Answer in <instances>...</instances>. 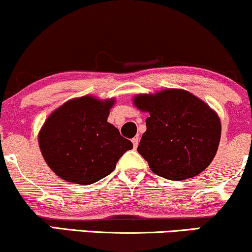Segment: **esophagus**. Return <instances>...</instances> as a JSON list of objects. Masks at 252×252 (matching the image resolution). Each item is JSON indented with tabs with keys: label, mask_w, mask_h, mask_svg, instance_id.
Masks as SVG:
<instances>
[{
	"label": "esophagus",
	"mask_w": 252,
	"mask_h": 252,
	"mask_svg": "<svg viewBox=\"0 0 252 252\" xmlns=\"http://www.w3.org/2000/svg\"><path fill=\"white\" fill-rule=\"evenodd\" d=\"M131 142H132V144H133V149H137V146H138V143H139L138 137H133Z\"/></svg>",
	"instance_id": "esophagus-1"
}]
</instances>
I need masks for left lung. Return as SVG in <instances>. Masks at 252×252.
<instances>
[{
	"label": "left lung",
	"mask_w": 252,
	"mask_h": 252,
	"mask_svg": "<svg viewBox=\"0 0 252 252\" xmlns=\"http://www.w3.org/2000/svg\"><path fill=\"white\" fill-rule=\"evenodd\" d=\"M133 104L146 111L139 155L154 173L180 181L209 166L221 138V122L208 104L184 89L138 94Z\"/></svg>",
	"instance_id": "8db88e82"
}]
</instances>
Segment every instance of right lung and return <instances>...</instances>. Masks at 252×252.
<instances>
[{
    "instance_id": "obj_1",
    "label": "right lung",
    "mask_w": 252,
    "mask_h": 252,
    "mask_svg": "<svg viewBox=\"0 0 252 252\" xmlns=\"http://www.w3.org/2000/svg\"><path fill=\"white\" fill-rule=\"evenodd\" d=\"M115 100L93 96L73 98L47 117L38 143L49 165L62 179L94 184L114 171L132 143L108 122Z\"/></svg>"
}]
</instances>
